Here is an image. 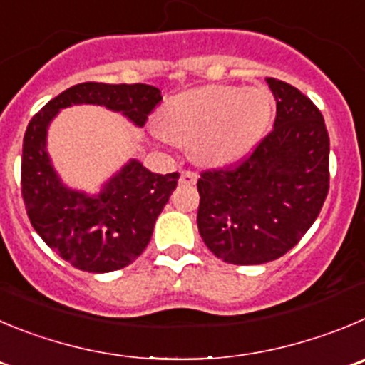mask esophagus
<instances>
[{
    "instance_id": "obj_1",
    "label": "esophagus",
    "mask_w": 365,
    "mask_h": 365,
    "mask_svg": "<svg viewBox=\"0 0 365 365\" xmlns=\"http://www.w3.org/2000/svg\"><path fill=\"white\" fill-rule=\"evenodd\" d=\"M197 179H199V175H197V173L188 172V170H185V172L180 173L179 182H180V185H195Z\"/></svg>"
}]
</instances>
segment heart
I'll return each mask as SVG.
<instances>
[{
	"instance_id": "1",
	"label": "heart",
	"mask_w": 365,
	"mask_h": 365,
	"mask_svg": "<svg viewBox=\"0 0 365 365\" xmlns=\"http://www.w3.org/2000/svg\"><path fill=\"white\" fill-rule=\"evenodd\" d=\"M272 118V98L262 88L210 84L177 93L158 113L159 141L192 145L210 166L242 161L262 141Z\"/></svg>"
}]
</instances>
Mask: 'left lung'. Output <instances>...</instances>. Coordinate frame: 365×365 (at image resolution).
Segmentation results:
<instances>
[{"instance_id":"left-lung-1","label":"left lung","mask_w":365,"mask_h":365,"mask_svg":"<svg viewBox=\"0 0 365 365\" xmlns=\"http://www.w3.org/2000/svg\"><path fill=\"white\" fill-rule=\"evenodd\" d=\"M276 100L272 133L232 170L200 175L197 225L204 244L232 265L289 252L328 195L329 138L321 110L299 89L265 78Z\"/></svg>"}]
</instances>
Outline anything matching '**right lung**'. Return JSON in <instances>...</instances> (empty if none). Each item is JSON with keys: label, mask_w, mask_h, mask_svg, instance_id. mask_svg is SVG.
<instances>
[{"label": "right lung", "mask_w": 365, "mask_h": 365, "mask_svg": "<svg viewBox=\"0 0 365 365\" xmlns=\"http://www.w3.org/2000/svg\"><path fill=\"white\" fill-rule=\"evenodd\" d=\"M161 98L154 86L84 82L50 100L26 127L21 161L26 213L48 247L76 269L103 274L130 265L150 242L179 173H154L133 158L95 195L73 190L48 154L50 123L71 106H100L143 127Z\"/></svg>", "instance_id": "1"}]
</instances>
